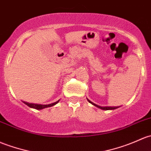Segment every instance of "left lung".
Instances as JSON below:
<instances>
[{
  "instance_id": "obj_1",
  "label": "left lung",
  "mask_w": 151,
  "mask_h": 151,
  "mask_svg": "<svg viewBox=\"0 0 151 151\" xmlns=\"http://www.w3.org/2000/svg\"><path fill=\"white\" fill-rule=\"evenodd\" d=\"M88 101H89V102L90 103V104H93V105H94V106H97V107H98V108H99V109H103V110H113V109H117V108H118V106H106V107H103V106H98V105H97V104H93V103H92L91 101H89L88 99Z\"/></svg>"
}]
</instances>
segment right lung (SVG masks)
<instances>
[{
    "label": "right lung",
    "mask_w": 151,
    "mask_h": 151,
    "mask_svg": "<svg viewBox=\"0 0 151 151\" xmlns=\"http://www.w3.org/2000/svg\"><path fill=\"white\" fill-rule=\"evenodd\" d=\"M58 101H59V100H58V101H56V102L53 103V104H48V105H42V104H30V103H28V102H26V101H24V103L25 104L27 105L28 106H29V107L31 108H33V109H37V110H39V109H45V108H47V107H50V106H54L57 104V103H58Z\"/></svg>",
    "instance_id": "1"
}]
</instances>
